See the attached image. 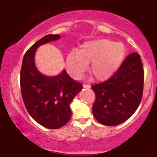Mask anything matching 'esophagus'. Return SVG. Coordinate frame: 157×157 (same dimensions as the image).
Returning a JSON list of instances; mask_svg holds the SVG:
<instances>
[{"label": "esophagus", "instance_id": "esophagus-1", "mask_svg": "<svg viewBox=\"0 0 157 157\" xmlns=\"http://www.w3.org/2000/svg\"><path fill=\"white\" fill-rule=\"evenodd\" d=\"M90 87H91V85L90 84H83V88H86V89H88V88Z\"/></svg>", "mask_w": 157, "mask_h": 157}]
</instances>
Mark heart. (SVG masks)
Returning <instances> with one entry per match:
<instances>
[{
	"label": "heart",
	"instance_id": "b5f03b06",
	"mask_svg": "<svg viewBox=\"0 0 157 157\" xmlns=\"http://www.w3.org/2000/svg\"><path fill=\"white\" fill-rule=\"evenodd\" d=\"M126 48L122 43L106 38L86 41L79 51H72L66 57V68L75 78H80L91 65L90 72L94 78L104 81L112 76L124 61Z\"/></svg>",
	"mask_w": 157,
	"mask_h": 157
}]
</instances>
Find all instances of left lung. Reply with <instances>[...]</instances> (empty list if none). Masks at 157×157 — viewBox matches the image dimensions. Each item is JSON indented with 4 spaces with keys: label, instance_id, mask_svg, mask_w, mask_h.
<instances>
[{
    "label": "left lung",
    "instance_id": "1",
    "mask_svg": "<svg viewBox=\"0 0 157 157\" xmlns=\"http://www.w3.org/2000/svg\"><path fill=\"white\" fill-rule=\"evenodd\" d=\"M144 71L137 53L128 56L112 76L91 86L96 95L92 111L103 125L116 126L132 117L143 95Z\"/></svg>",
    "mask_w": 157,
    "mask_h": 157
}]
</instances>
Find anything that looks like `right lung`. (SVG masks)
<instances>
[{
  "instance_id": "obj_1",
  "label": "right lung",
  "mask_w": 157,
  "mask_h": 157,
  "mask_svg": "<svg viewBox=\"0 0 157 157\" xmlns=\"http://www.w3.org/2000/svg\"><path fill=\"white\" fill-rule=\"evenodd\" d=\"M60 38L48 34L35 43L23 59L21 69V89L25 108L36 122L48 128H59L71 117L70 104L82 89V83L74 81L66 70L60 75L47 77L36 68L34 55L40 45Z\"/></svg>"
}]
</instances>
